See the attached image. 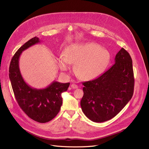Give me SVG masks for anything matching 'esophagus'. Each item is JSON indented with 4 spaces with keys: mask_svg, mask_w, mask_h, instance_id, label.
I'll list each match as a JSON object with an SVG mask.
<instances>
[{
    "mask_svg": "<svg viewBox=\"0 0 149 149\" xmlns=\"http://www.w3.org/2000/svg\"><path fill=\"white\" fill-rule=\"evenodd\" d=\"M71 87H72V88H73V89H75V88H78V86H77V85L74 84H73L71 85Z\"/></svg>",
    "mask_w": 149,
    "mask_h": 149,
    "instance_id": "34e87169",
    "label": "esophagus"
}]
</instances>
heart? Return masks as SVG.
I'll list each match as a JSON object with an SVG mask.
<instances>
[{
	"label": "heart",
	"instance_id": "1",
	"mask_svg": "<svg viewBox=\"0 0 149 149\" xmlns=\"http://www.w3.org/2000/svg\"><path fill=\"white\" fill-rule=\"evenodd\" d=\"M110 55L107 49L95 43L72 44L64 49L63 57L57 60L62 72L70 69V63H75L76 74L84 80L100 76L108 65Z\"/></svg>",
	"mask_w": 149,
	"mask_h": 149
}]
</instances>
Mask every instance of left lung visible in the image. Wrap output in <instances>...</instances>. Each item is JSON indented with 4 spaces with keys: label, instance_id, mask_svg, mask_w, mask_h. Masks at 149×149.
<instances>
[{
    "label": "left lung",
    "instance_id": "left-lung-1",
    "mask_svg": "<svg viewBox=\"0 0 149 149\" xmlns=\"http://www.w3.org/2000/svg\"><path fill=\"white\" fill-rule=\"evenodd\" d=\"M134 81L132 58L122 48L110 69L97 79L83 83L81 106L84 115L95 123L115 117L132 99Z\"/></svg>",
    "mask_w": 149,
    "mask_h": 149
}]
</instances>
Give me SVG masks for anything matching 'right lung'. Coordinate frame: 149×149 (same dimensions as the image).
Masks as SVG:
<instances>
[{
	"instance_id": "right-lung-1",
	"label": "right lung",
	"mask_w": 149,
	"mask_h": 149,
	"mask_svg": "<svg viewBox=\"0 0 149 149\" xmlns=\"http://www.w3.org/2000/svg\"><path fill=\"white\" fill-rule=\"evenodd\" d=\"M40 42L34 37L26 42L13 56L9 68V77L16 101L28 117L40 123L51 121L59 113L62 104V93L70 83L54 81L46 88L38 89L27 84L20 73L19 58L22 52Z\"/></svg>"
}]
</instances>
